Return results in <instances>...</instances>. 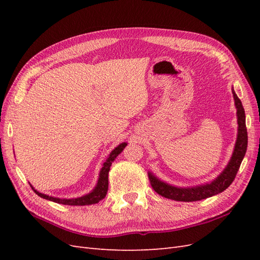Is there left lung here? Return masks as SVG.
<instances>
[{
  "mask_svg": "<svg viewBox=\"0 0 260 260\" xmlns=\"http://www.w3.org/2000/svg\"><path fill=\"white\" fill-rule=\"evenodd\" d=\"M232 93L234 98V104L235 107H237L239 128L237 142H235L232 157L224 170L214 181H211V182L194 187H177L170 185L168 183H165L164 181H160L158 178H156L152 172H148L149 183H151L156 193H158L166 199L178 202H195L205 200L212 195L221 193L225 188H228V186H230L235 176L238 174V170L247 149V129L245 123V112H244L241 100L238 98L233 89Z\"/></svg>",
  "mask_w": 260,
  "mask_h": 260,
  "instance_id": "left-lung-1",
  "label": "left lung"
}]
</instances>
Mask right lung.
I'll return each instance as SVG.
<instances>
[{
	"instance_id": "add662e5",
	"label": "right lung",
	"mask_w": 260,
	"mask_h": 260,
	"mask_svg": "<svg viewBox=\"0 0 260 260\" xmlns=\"http://www.w3.org/2000/svg\"><path fill=\"white\" fill-rule=\"evenodd\" d=\"M127 146V143H121L118 145L116 148H114L112 153L109 154V156L107 157L106 161L103 164V167H102L101 171H100V176H99V180L96 186L93 188V191L90 192L89 194H85L81 198H77V199H57V198H53V196H49L46 194H42L40 192H38L37 190H35L34 186L32 190L36 192V194H38L40 198L49 200L55 203L58 204H62V205H70V206H84V205H92V204H96L100 201L103 200L106 194H107V190H108V172L109 169H111V166L113 161L115 160L116 157L119 155L123 148Z\"/></svg>"
}]
</instances>
